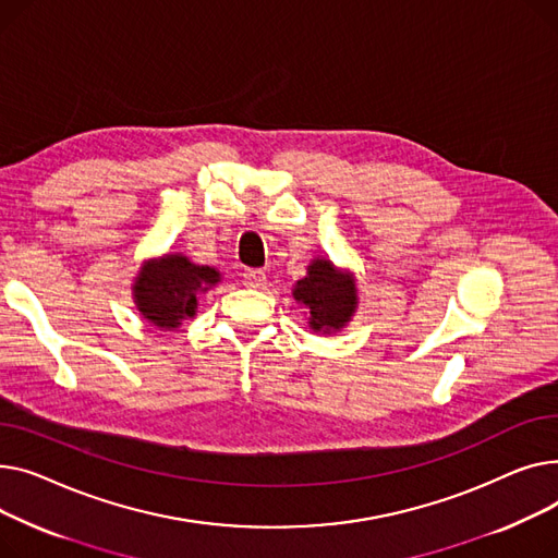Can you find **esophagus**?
Instances as JSON below:
<instances>
[{
  "mask_svg": "<svg viewBox=\"0 0 558 558\" xmlns=\"http://www.w3.org/2000/svg\"><path fill=\"white\" fill-rule=\"evenodd\" d=\"M243 283L247 288H264L266 286V272L264 270H245Z\"/></svg>",
  "mask_w": 558,
  "mask_h": 558,
  "instance_id": "obj_1",
  "label": "esophagus"
}]
</instances>
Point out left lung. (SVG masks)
Segmentation results:
<instances>
[{
    "mask_svg": "<svg viewBox=\"0 0 558 558\" xmlns=\"http://www.w3.org/2000/svg\"><path fill=\"white\" fill-rule=\"evenodd\" d=\"M292 298L306 308L311 331L322 336L342 331L360 304L355 275L324 256L311 260L306 275L292 286Z\"/></svg>",
    "mask_w": 558,
    "mask_h": 558,
    "instance_id": "left-lung-1",
    "label": "left lung"
}]
</instances>
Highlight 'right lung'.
<instances>
[{
	"label": "right lung",
	"instance_id": "add662e5",
	"mask_svg": "<svg viewBox=\"0 0 558 558\" xmlns=\"http://www.w3.org/2000/svg\"><path fill=\"white\" fill-rule=\"evenodd\" d=\"M220 279V270L193 264L182 252H169L144 260L133 279V302L146 322L171 331L195 317L201 298Z\"/></svg>",
	"mask_w": 558,
	"mask_h": 558
}]
</instances>
